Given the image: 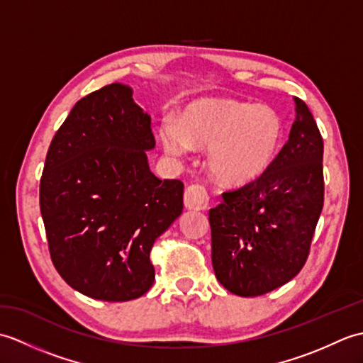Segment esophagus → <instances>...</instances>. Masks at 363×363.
I'll use <instances>...</instances> for the list:
<instances>
[{"instance_id": "esophagus-1", "label": "esophagus", "mask_w": 363, "mask_h": 363, "mask_svg": "<svg viewBox=\"0 0 363 363\" xmlns=\"http://www.w3.org/2000/svg\"><path fill=\"white\" fill-rule=\"evenodd\" d=\"M184 204L191 211H204L209 206V194L201 184H191L184 194Z\"/></svg>"}]
</instances>
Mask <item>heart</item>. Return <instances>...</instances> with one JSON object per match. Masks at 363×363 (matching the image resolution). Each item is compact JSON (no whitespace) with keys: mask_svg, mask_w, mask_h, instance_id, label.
I'll return each instance as SVG.
<instances>
[{"mask_svg":"<svg viewBox=\"0 0 363 363\" xmlns=\"http://www.w3.org/2000/svg\"><path fill=\"white\" fill-rule=\"evenodd\" d=\"M165 150L176 156L191 146H209L207 165L226 184H246L272 165L282 140V123L272 107L234 99H199L179 123L160 130Z\"/></svg>","mask_w":363,"mask_h":363,"instance_id":"heart-1","label":"heart"}]
</instances>
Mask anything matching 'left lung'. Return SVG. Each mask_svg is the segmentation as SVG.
Returning <instances> with one entry per match:
<instances>
[{
	"label": "left lung",
	"instance_id": "1",
	"mask_svg": "<svg viewBox=\"0 0 363 363\" xmlns=\"http://www.w3.org/2000/svg\"><path fill=\"white\" fill-rule=\"evenodd\" d=\"M289 140L264 173L223 194L209 211L212 265L238 296H260L287 284L309 257L325 201L323 137L309 107L295 98Z\"/></svg>",
	"mask_w": 363,
	"mask_h": 363
}]
</instances>
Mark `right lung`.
Segmentation results:
<instances>
[{
  "label": "right lung",
  "instance_id": "right-lung-1",
  "mask_svg": "<svg viewBox=\"0 0 363 363\" xmlns=\"http://www.w3.org/2000/svg\"><path fill=\"white\" fill-rule=\"evenodd\" d=\"M151 117L111 84L81 98L52 137L40 212L54 268L90 298L120 303L154 282L150 252L182 213L184 184L150 172Z\"/></svg>",
  "mask_w": 363,
  "mask_h": 363
}]
</instances>
